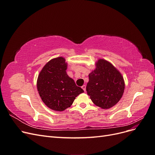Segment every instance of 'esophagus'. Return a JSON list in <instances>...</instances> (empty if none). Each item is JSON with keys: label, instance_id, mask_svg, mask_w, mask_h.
<instances>
[{"label": "esophagus", "instance_id": "obj_1", "mask_svg": "<svg viewBox=\"0 0 155 155\" xmlns=\"http://www.w3.org/2000/svg\"><path fill=\"white\" fill-rule=\"evenodd\" d=\"M81 88L83 89L84 91L86 92V85H83L81 87Z\"/></svg>", "mask_w": 155, "mask_h": 155}]
</instances>
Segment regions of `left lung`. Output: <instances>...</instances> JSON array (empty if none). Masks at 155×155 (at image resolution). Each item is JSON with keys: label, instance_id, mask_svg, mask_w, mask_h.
Returning <instances> with one entry per match:
<instances>
[{"label": "left lung", "instance_id": "left-lung-1", "mask_svg": "<svg viewBox=\"0 0 155 155\" xmlns=\"http://www.w3.org/2000/svg\"><path fill=\"white\" fill-rule=\"evenodd\" d=\"M95 66V69L88 74L87 94L96 106L104 109H110L124 94V77L113 64L104 59H98Z\"/></svg>", "mask_w": 155, "mask_h": 155}]
</instances>
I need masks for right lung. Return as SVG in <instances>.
Returning <instances> with one entry per match:
<instances>
[{"label":"right lung","mask_w":155,"mask_h":155,"mask_svg":"<svg viewBox=\"0 0 155 155\" xmlns=\"http://www.w3.org/2000/svg\"><path fill=\"white\" fill-rule=\"evenodd\" d=\"M67 67L63 57L54 58L46 63L37 78V87L41 100L53 110L67 109L78 95L84 92L68 76Z\"/></svg>","instance_id":"right-lung-1"}]
</instances>
